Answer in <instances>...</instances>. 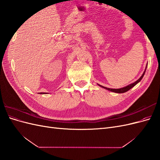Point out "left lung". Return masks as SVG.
Wrapping results in <instances>:
<instances>
[{
  "label": "left lung",
  "instance_id": "obj_1",
  "mask_svg": "<svg viewBox=\"0 0 160 160\" xmlns=\"http://www.w3.org/2000/svg\"><path fill=\"white\" fill-rule=\"evenodd\" d=\"M146 70L144 71L143 73L142 74V75L141 76V77H140V78H139L138 80H137L136 81L134 82V83H132V84H130V85H128V86H126V87H124V88H120V89H110V88H105V87H103V86H102V85H99V84H98V85H99L100 87H101V88H104V89H108V91L114 92V93H125V92H126V91H129L130 89H132V88H133V87H134L135 85H136L137 83H138L142 79L143 77V75H144V74H145V72H146Z\"/></svg>",
  "mask_w": 160,
  "mask_h": 160
}]
</instances>
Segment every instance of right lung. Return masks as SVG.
Returning a JSON list of instances; mask_svg holds the SVG:
<instances>
[{
	"instance_id": "obj_1",
	"label": "right lung",
	"mask_w": 160,
	"mask_h": 160,
	"mask_svg": "<svg viewBox=\"0 0 160 160\" xmlns=\"http://www.w3.org/2000/svg\"><path fill=\"white\" fill-rule=\"evenodd\" d=\"M41 94H42V93H41ZM43 94H44V93H43Z\"/></svg>"
}]
</instances>
